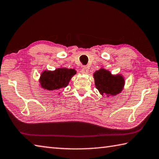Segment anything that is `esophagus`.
I'll return each instance as SVG.
<instances>
[{
  "label": "esophagus",
  "instance_id": "1",
  "mask_svg": "<svg viewBox=\"0 0 159 159\" xmlns=\"http://www.w3.org/2000/svg\"><path fill=\"white\" fill-rule=\"evenodd\" d=\"M81 73L82 74H88V68L87 67H83L81 69Z\"/></svg>",
  "mask_w": 159,
  "mask_h": 159
}]
</instances>
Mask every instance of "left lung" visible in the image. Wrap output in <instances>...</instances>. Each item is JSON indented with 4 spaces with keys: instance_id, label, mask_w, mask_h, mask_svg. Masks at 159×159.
Wrapping results in <instances>:
<instances>
[{
    "instance_id": "1",
    "label": "left lung",
    "mask_w": 159,
    "mask_h": 159,
    "mask_svg": "<svg viewBox=\"0 0 159 159\" xmlns=\"http://www.w3.org/2000/svg\"><path fill=\"white\" fill-rule=\"evenodd\" d=\"M94 79L96 88L102 95L103 94L110 95H116L122 92L125 80L122 76L120 74L113 76L108 70L100 69L95 71Z\"/></svg>"
}]
</instances>
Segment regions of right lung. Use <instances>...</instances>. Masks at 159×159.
Listing matches in <instances>:
<instances>
[{"instance_id": "obj_1", "label": "right lung", "mask_w": 159, "mask_h": 159, "mask_svg": "<svg viewBox=\"0 0 159 159\" xmlns=\"http://www.w3.org/2000/svg\"><path fill=\"white\" fill-rule=\"evenodd\" d=\"M76 74L75 70L67 68H58L53 71H44L40 76V85L42 88L48 90L65 88Z\"/></svg>"}]
</instances>
